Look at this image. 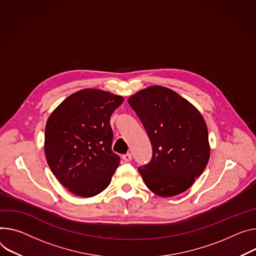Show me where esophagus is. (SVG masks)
Returning <instances> with one entry per match:
<instances>
[{"label": "esophagus", "instance_id": "34e87169", "mask_svg": "<svg viewBox=\"0 0 256 256\" xmlns=\"http://www.w3.org/2000/svg\"><path fill=\"white\" fill-rule=\"evenodd\" d=\"M132 154H130V153H126V154L122 155V159H124V161H126V162L130 161V160H132Z\"/></svg>", "mask_w": 256, "mask_h": 256}]
</instances>
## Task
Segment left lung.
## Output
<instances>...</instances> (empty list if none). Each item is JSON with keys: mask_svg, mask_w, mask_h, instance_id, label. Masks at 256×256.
Listing matches in <instances>:
<instances>
[{"mask_svg": "<svg viewBox=\"0 0 256 256\" xmlns=\"http://www.w3.org/2000/svg\"><path fill=\"white\" fill-rule=\"evenodd\" d=\"M152 145L148 164L138 166L147 187L172 197L188 190L205 170L210 148L200 112L170 88L154 86L128 100Z\"/></svg>", "mask_w": 256, "mask_h": 256, "instance_id": "obj_1", "label": "left lung"}]
</instances>
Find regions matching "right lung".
I'll use <instances>...</instances> for the list:
<instances>
[{
    "instance_id": "add662e5",
    "label": "right lung",
    "mask_w": 256,
    "mask_h": 256,
    "mask_svg": "<svg viewBox=\"0 0 256 256\" xmlns=\"http://www.w3.org/2000/svg\"><path fill=\"white\" fill-rule=\"evenodd\" d=\"M122 96L95 88L78 90L50 115L44 132L47 162L72 193L92 197L104 191L120 158L112 151L113 111Z\"/></svg>"
}]
</instances>
